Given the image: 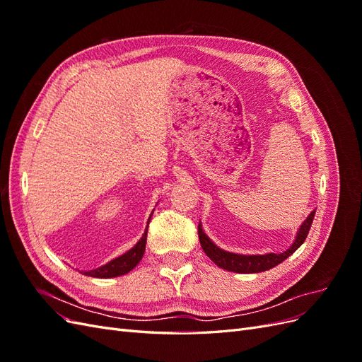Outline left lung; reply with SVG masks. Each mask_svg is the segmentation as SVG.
Returning a JSON list of instances; mask_svg holds the SVG:
<instances>
[{
	"label": "left lung",
	"mask_w": 362,
	"mask_h": 362,
	"mask_svg": "<svg viewBox=\"0 0 362 362\" xmlns=\"http://www.w3.org/2000/svg\"><path fill=\"white\" fill-rule=\"evenodd\" d=\"M314 214L315 210L311 211V214L306 217V221L302 223L298 237H296L294 243L282 254H266V255H238V254H231V252H226L218 249L210 238H208L201 225L198 226V235H199V242L206 254V257L210 258L216 266L221 269H225L228 272H235V273H258V272H264L272 267L278 266L279 262L284 259H287L294 250H298L302 243L305 242L306 235L310 233V228L314 221Z\"/></svg>",
	"instance_id": "1"
}]
</instances>
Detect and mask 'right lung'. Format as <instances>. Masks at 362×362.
Listing matches in <instances>:
<instances>
[{"label":"right lung","instance_id":"obj_1","mask_svg":"<svg viewBox=\"0 0 362 362\" xmlns=\"http://www.w3.org/2000/svg\"><path fill=\"white\" fill-rule=\"evenodd\" d=\"M146 235H148V229L145 231L144 237L139 240V243L133 249H129L127 254L115 258L110 262H107L105 266H101L90 272H84V275L93 276V278H115V276L125 275V273H128L129 270H133L140 262L141 257H144L145 247H146Z\"/></svg>","mask_w":362,"mask_h":362}]
</instances>
